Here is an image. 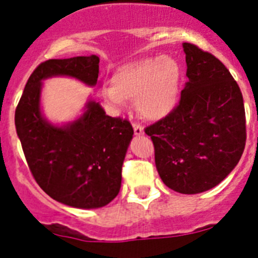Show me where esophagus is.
<instances>
[{"label":"esophagus","instance_id":"esophagus-1","mask_svg":"<svg viewBox=\"0 0 258 258\" xmlns=\"http://www.w3.org/2000/svg\"><path fill=\"white\" fill-rule=\"evenodd\" d=\"M133 127H134V134H136V136H142V134L145 133V132H143V126L141 124H136V122H134Z\"/></svg>","mask_w":258,"mask_h":258}]
</instances>
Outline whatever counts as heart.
<instances>
[{"label": "heart", "mask_w": 258, "mask_h": 258, "mask_svg": "<svg viewBox=\"0 0 258 258\" xmlns=\"http://www.w3.org/2000/svg\"><path fill=\"white\" fill-rule=\"evenodd\" d=\"M181 67L174 59L159 55L129 63L113 75L112 88L103 90L108 106L121 109L134 101L138 112L157 120L172 112L178 103Z\"/></svg>", "instance_id": "b5f03b06"}]
</instances>
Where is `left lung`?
Listing matches in <instances>:
<instances>
[{"mask_svg": "<svg viewBox=\"0 0 258 258\" xmlns=\"http://www.w3.org/2000/svg\"><path fill=\"white\" fill-rule=\"evenodd\" d=\"M188 81L172 112L145 129L164 183L199 194L226 178L244 151L247 131L240 88L222 61L184 42Z\"/></svg>", "mask_w": 258, "mask_h": 258, "instance_id": "obj_1", "label": "left lung"}]
</instances>
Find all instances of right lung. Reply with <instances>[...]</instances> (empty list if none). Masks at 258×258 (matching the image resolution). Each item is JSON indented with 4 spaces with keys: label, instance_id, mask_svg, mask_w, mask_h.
Returning a JSON list of instances; mask_svg holds the SVG:
<instances>
[{
    "label": "right lung",
    "instance_id": "add662e5",
    "mask_svg": "<svg viewBox=\"0 0 258 258\" xmlns=\"http://www.w3.org/2000/svg\"><path fill=\"white\" fill-rule=\"evenodd\" d=\"M97 55L49 59L32 72L15 109V126L32 175L45 192L75 208H99L117 197L127 146L129 120L106 115L89 102L79 120L67 126L45 121L40 111L41 80L64 75L95 85Z\"/></svg>",
    "mask_w": 258,
    "mask_h": 258
}]
</instances>
